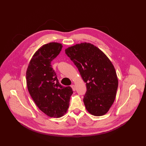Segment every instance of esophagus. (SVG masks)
<instances>
[{"mask_svg":"<svg viewBox=\"0 0 146 146\" xmlns=\"http://www.w3.org/2000/svg\"><path fill=\"white\" fill-rule=\"evenodd\" d=\"M71 88H72V90H73V91H75V90H76V87H75V85H74V84H72V85H71Z\"/></svg>","mask_w":146,"mask_h":146,"instance_id":"34e87169","label":"esophagus"}]
</instances>
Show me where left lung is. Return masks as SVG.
I'll return each instance as SVG.
<instances>
[{
  "mask_svg": "<svg viewBox=\"0 0 146 146\" xmlns=\"http://www.w3.org/2000/svg\"><path fill=\"white\" fill-rule=\"evenodd\" d=\"M65 51L86 83L83 99L86 109L96 116L106 114L115 101L118 86L112 62L98 47L89 43L77 44Z\"/></svg>",
  "mask_w": 146,
  "mask_h": 146,
  "instance_id": "left-lung-1",
  "label": "left lung"
}]
</instances>
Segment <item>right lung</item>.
<instances>
[{
  "label": "right lung",
  "mask_w": 146,
  "mask_h": 146,
  "mask_svg": "<svg viewBox=\"0 0 146 146\" xmlns=\"http://www.w3.org/2000/svg\"><path fill=\"white\" fill-rule=\"evenodd\" d=\"M62 45L49 43L41 46L34 53L26 72L28 90L34 103L50 117H60L66 113L71 87H63L59 82L51 62L60 52Z\"/></svg>",
  "instance_id": "add662e5"
}]
</instances>
